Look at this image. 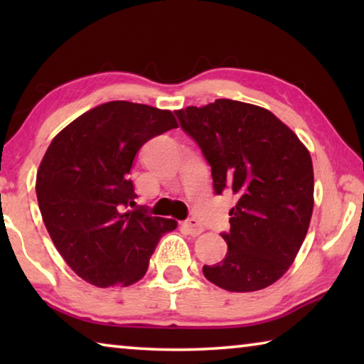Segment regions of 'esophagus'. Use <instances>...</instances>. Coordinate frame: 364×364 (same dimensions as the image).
I'll return each instance as SVG.
<instances>
[{
    "instance_id": "obj_1",
    "label": "esophagus",
    "mask_w": 364,
    "mask_h": 364,
    "mask_svg": "<svg viewBox=\"0 0 364 364\" xmlns=\"http://www.w3.org/2000/svg\"><path fill=\"white\" fill-rule=\"evenodd\" d=\"M183 228L188 231L191 236H199V234L204 231V226H202L196 218H189L183 223Z\"/></svg>"
}]
</instances>
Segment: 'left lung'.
I'll list each match as a JSON object with an SVG mask.
<instances>
[{"label":"left lung","instance_id":"8db88e82","mask_svg":"<svg viewBox=\"0 0 364 364\" xmlns=\"http://www.w3.org/2000/svg\"><path fill=\"white\" fill-rule=\"evenodd\" d=\"M175 114L210 165L215 193L239 196L230 231L221 232L226 255L204 264V276L230 292L271 286L292 264L310 226V152L278 117L252 104L217 100Z\"/></svg>","mask_w":364,"mask_h":364}]
</instances>
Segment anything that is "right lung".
<instances>
[{
    "label": "right lung",
    "mask_w": 364,
    "mask_h": 364,
    "mask_svg": "<svg viewBox=\"0 0 364 364\" xmlns=\"http://www.w3.org/2000/svg\"><path fill=\"white\" fill-rule=\"evenodd\" d=\"M170 110L112 101L88 110L51 141L36 173L43 221L65 263L97 287L146 274L176 221L134 205L133 160L151 138L176 128Z\"/></svg>",
    "instance_id": "right-lung-1"
}]
</instances>
